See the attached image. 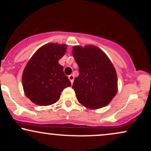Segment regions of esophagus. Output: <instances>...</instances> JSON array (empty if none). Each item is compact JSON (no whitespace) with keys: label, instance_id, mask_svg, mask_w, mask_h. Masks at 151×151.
Returning a JSON list of instances; mask_svg holds the SVG:
<instances>
[{"label":"esophagus","instance_id":"34e87169","mask_svg":"<svg viewBox=\"0 0 151 151\" xmlns=\"http://www.w3.org/2000/svg\"><path fill=\"white\" fill-rule=\"evenodd\" d=\"M68 78H69V79L70 80L71 83L72 84V83H73V81H74V75H72V74H70V75L68 76Z\"/></svg>","mask_w":151,"mask_h":151}]
</instances>
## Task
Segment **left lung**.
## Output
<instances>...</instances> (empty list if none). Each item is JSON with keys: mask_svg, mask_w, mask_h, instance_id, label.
Returning <instances> with one entry per match:
<instances>
[{"mask_svg": "<svg viewBox=\"0 0 151 151\" xmlns=\"http://www.w3.org/2000/svg\"><path fill=\"white\" fill-rule=\"evenodd\" d=\"M72 54L79 71L72 85L78 101L91 109L108 105L118 91L116 72L111 60L91 45L74 46Z\"/></svg>", "mask_w": 151, "mask_h": 151, "instance_id": "1", "label": "left lung"}]
</instances>
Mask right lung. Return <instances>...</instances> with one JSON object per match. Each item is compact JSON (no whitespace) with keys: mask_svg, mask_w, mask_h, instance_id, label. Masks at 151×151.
I'll return each mask as SVG.
<instances>
[{"mask_svg":"<svg viewBox=\"0 0 151 151\" xmlns=\"http://www.w3.org/2000/svg\"><path fill=\"white\" fill-rule=\"evenodd\" d=\"M66 45L48 43L39 48L26 65L22 76L26 96L34 104L48 106L60 99L62 90L71 86L59 60Z\"/></svg>","mask_w":151,"mask_h":151,"instance_id":"obj_1","label":"right lung"}]
</instances>
